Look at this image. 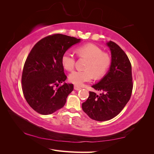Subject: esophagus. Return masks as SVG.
Listing matches in <instances>:
<instances>
[{
    "instance_id": "esophagus-1",
    "label": "esophagus",
    "mask_w": 154,
    "mask_h": 154,
    "mask_svg": "<svg viewBox=\"0 0 154 154\" xmlns=\"http://www.w3.org/2000/svg\"><path fill=\"white\" fill-rule=\"evenodd\" d=\"M74 90H76V91H79V90H80L81 89V87H79L78 85H74Z\"/></svg>"
}]
</instances>
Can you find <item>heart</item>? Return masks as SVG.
<instances>
[{
	"mask_svg": "<svg viewBox=\"0 0 154 154\" xmlns=\"http://www.w3.org/2000/svg\"><path fill=\"white\" fill-rule=\"evenodd\" d=\"M77 53L80 57L88 59L85 65V70L74 71L69 76V80L76 85H81L83 83L91 81L94 75L95 78L103 77L108 71L111 65L109 56L104 53L103 50L92 44H87L80 46ZM61 62L65 69L71 71L75 66L76 58L70 51H66L62 56Z\"/></svg>",
	"mask_w": 154,
	"mask_h": 154,
	"instance_id": "b5f03b06",
	"label": "heart"
}]
</instances>
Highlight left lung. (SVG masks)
Wrapping results in <instances>:
<instances>
[{
    "instance_id": "1",
    "label": "left lung",
    "mask_w": 154,
    "mask_h": 154,
    "mask_svg": "<svg viewBox=\"0 0 154 154\" xmlns=\"http://www.w3.org/2000/svg\"><path fill=\"white\" fill-rule=\"evenodd\" d=\"M112 54L108 73L95 85L100 94L89 92L82 109L89 118L99 122L108 121L119 114L130 99L133 88L132 66L127 55L112 41L106 43Z\"/></svg>"
}]
</instances>
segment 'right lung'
Wrapping results in <instances>:
<instances>
[{
    "label": "right lung",
    "mask_w": 154,
    "mask_h": 154,
    "mask_svg": "<svg viewBox=\"0 0 154 154\" xmlns=\"http://www.w3.org/2000/svg\"><path fill=\"white\" fill-rule=\"evenodd\" d=\"M80 39L62 34L41 39L31 50L22 74V88L27 103L36 112L53 114L62 109L73 84L62 83L67 76L61 58L64 52Z\"/></svg>",
    "instance_id": "1"
}]
</instances>
